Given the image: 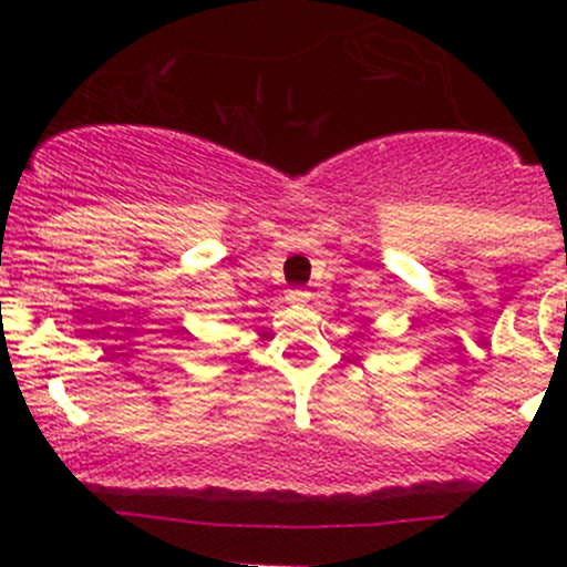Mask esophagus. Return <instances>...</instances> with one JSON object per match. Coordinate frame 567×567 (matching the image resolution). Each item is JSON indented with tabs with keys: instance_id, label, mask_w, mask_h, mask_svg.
<instances>
[{
	"instance_id": "1",
	"label": "esophagus",
	"mask_w": 567,
	"mask_h": 567,
	"mask_svg": "<svg viewBox=\"0 0 567 567\" xmlns=\"http://www.w3.org/2000/svg\"><path fill=\"white\" fill-rule=\"evenodd\" d=\"M285 299H288L290 305H307V301H310V293H307L305 288H293V290H288V296H285Z\"/></svg>"
}]
</instances>
